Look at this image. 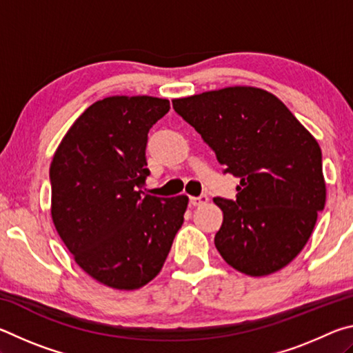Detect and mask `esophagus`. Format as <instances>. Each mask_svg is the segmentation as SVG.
Masks as SVG:
<instances>
[{
  "label": "esophagus",
  "mask_w": 353,
  "mask_h": 353,
  "mask_svg": "<svg viewBox=\"0 0 353 353\" xmlns=\"http://www.w3.org/2000/svg\"><path fill=\"white\" fill-rule=\"evenodd\" d=\"M208 201V198L205 194H202V196H193V198H190V204L193 205V207H199V205H202V204H205V202Z\"/></svg>",
  "instance_id": "1"
}]
</instances>
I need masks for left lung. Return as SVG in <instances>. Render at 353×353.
Returning a JSON list of instances; mask_svg holds the SVG:
<instances>
[{"mask_svg":"<svg viewBox=\"0 0 353 353\" xmlns=\"http://www.w3.org/2000/svg\"><path fill=\"white\" fill-rule=\"evenodd\" d=\"M240 179L236 199L214 198L223 224L214 246L227 265L252 277L288 265L305 246L325 205L322 152L282 101L254 87H229L172 101Z\"/></svg>","mask_w":353,"mask_h":353,"instance_id":"left-lung-1","label":"left lung"}]
</instances>
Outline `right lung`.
Masks as SVG:
<instances>
[{
  "label": "right lung",
  "mask_w": 353,
  "mask_h": 353,
  "mask_svg": "<svg viewBox=\"0 0 353 353\" xmlns=\"http://www.w3.org/2000/svg\"><path fill=\"white\" fill-rule=\"evenodd\" d=\"M170 110L152 97L92 104L63 137L50 166L57 234L88 276L137 290L157 276L183 224L187 196L143 193L148 132Z\"/></svg>",
  "instance_id": "add662e5"
}]
</instances>
